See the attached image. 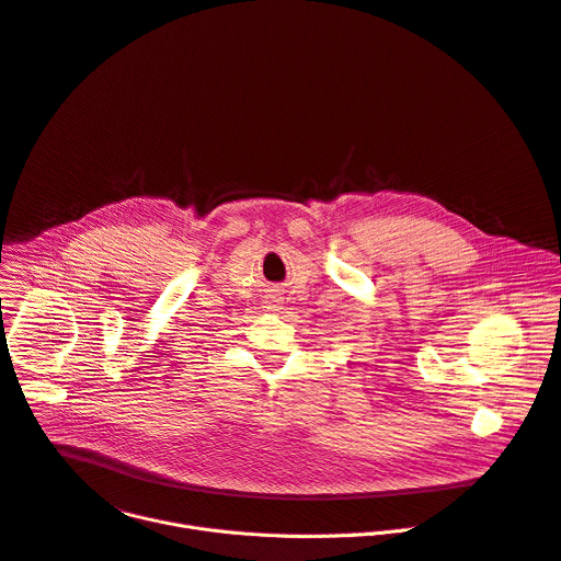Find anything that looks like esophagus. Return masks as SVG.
<instances>
[{"mask_svg":"<svg viewBox=\"0 0 561 561\" xmlns=\"http://www.w3.org/2000/svg\"><path fill=\"white\" fill-rule=\"evenodd\" d=\"M273 309H275V305H273Z\"/></svg>","mask_w":561,"mask_h":561,"instance_id":"34e87169","label":"esophagus"}]
</instances>
